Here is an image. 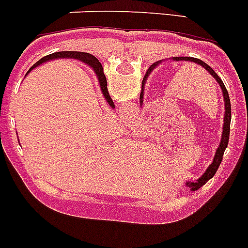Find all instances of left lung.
I'll return each mask as SVG.
<instances>
[{
  "label": "left lung",
  "instance_id": "8db88e82",
  "mask_svg": "<svg viewBox=\"0 0 248 248\" xmlns=\"http://www.w3.org/2000/svg\"><path fill=\"white\" fill-rule=\"evenodd\" d=\"M171 60H173V62H190V63H195V64H198V65L202 66V68H204L205 70H206L207 73H209V74H210L211 77H213L214 79L216 80V81H217L218 85H220V89H221V91H222V97H224V102H225L224 124H222L221 140H220V144H218L217 149H216L213 162H211L210 166L207 167V169H206V170H205V173L202 174V175L199 178V179H196L195 182H189V180H188V182L185 183V185H186V186H188V188L190 189L191 191H195V190H198V189L202 188V185L206 184V183L209 182V180H210L211 178L214 177V175H215L216 170H217L218 167H220V164H221L222 157H224V152H225V149H226L227 144H229L230 124H231V102H230L229 93H227L226 86L224 85V82H222V80L220 79V77H218V75L216 74L215 71L213 70V68L207 65L206 63H204L202 60L198 59V58H191V57H174V58H171ZM160 63H162V60H159V62L155 63V64H153V65H151V68H149L148 71H147V74L144 75L143 81H142V91H140V106L143 105L144 84H146V81H147V78L149 77V74H151V73H152V70H155V68H157V66L159 65Z\"/></svg>",
  "mask_w": 248,
  "mask_h": 248
}]
</instances>
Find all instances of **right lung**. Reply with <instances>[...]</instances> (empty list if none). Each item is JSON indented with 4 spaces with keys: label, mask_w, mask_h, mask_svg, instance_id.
Instances as JSON below:
<instances>
[{
    "label": "right lung",
    "mask_w": 248,
    "mask_h": 248,
    "mask_svg": "<svg viewBox=\"0 0 248 248\" xmlns=\"http://www.w3.org/2000/svg\"><path fill=\"white\" fill-rule=\"evenodd\" d=\"M77 59L82 62V63H85L86 65L90 66L91 69L93 70V73L96 74L97 80H99V84H100V89H101V93L104 95L105 100L108 101V104L110 105L111 108H115V104H113L112 99L108 95V81H106V77L104 74V69H102L101 63L99 62L96 57H93V55L89 54V53H81V52H58V53H53V54H49L46 57L42 58L41 60H38L37 63L30 69V70L27 71V74L31 73L34 68L39 66L41 64L46 63V62H49V60H53V59ZM26 74V75H27Z\"/></svg>",
    "instance_id": "add662e5"
}]
</instances>
